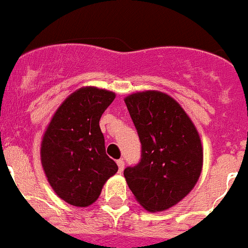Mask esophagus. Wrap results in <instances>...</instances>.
I'll list each match as a JSON object with an SVG mask.
<instances>
[{
	"label": "esophagus",
	"mask_w": 248,
	"mask_h": 248,
	"mask_svg": "<svg viewBox=\"0 0 248 248\" xmlns=\"http://www.w3.org/2000/svg\"><path fill=\"white\" fill-rule=\"evenodd\" d=\"M117 165H118V172H122L124 169V160H117Z\"/></svg>",
	"instance_id": "obj_1"
}]
</instances>
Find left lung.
Masks as SVG:
<instances>
[{
  "mask_svg": "<svg viewBox=\"0 0 248 248\" xmlns=\"http://www.w3.org/2000/svg\"><path fill=\"white\" fill-rule=\"evenodd\" d=\"M140 137L141 161L124 175L136 201L149 212L178 204L194 188L203 168L199 132L175 99L160 91L124 98Z\"/></svg>",
  "mask_w": 248,
  "mask_h": 248,
  "instance_id": "1",
  "label": "left lung"
}]
</instances>
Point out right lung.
Returning <instances> with one entry per match:
<instances>
[{
	"label": "right lung",
	"instance_id": "right-lung-1",
	"mask_svg": "<svg viewBox=\"0 0 248 248\" xmlns=\"http://www.w3.org/2000/svg\"><path fill=\"white\" fill-rule=\"evenodd\" d=\"M116 93L82 87L58 107L44 132L40 159L50 186L74 207H88L118 170L106 154L99 120Z\"/></svg>",
	"mask_w": 248,
	"mask_h": 248
}]
</instances>
